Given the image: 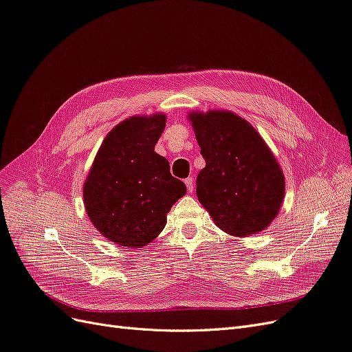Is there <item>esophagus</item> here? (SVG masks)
<instances>
[{"mask_svg":"<svg viewBox=\"0 0 352 352\" xmlns=\"http://www.w3.org/2000/svg\"><path fill=\"white\" fill-rule=\"evenodd\" d=\"M185 185L188 188V192L192 194V190H194V177H186L185 179Z\"/></svg>","mask_w":352,"mask_h":352,"instance_id":"1","label":"esophagus"}]
</instances>
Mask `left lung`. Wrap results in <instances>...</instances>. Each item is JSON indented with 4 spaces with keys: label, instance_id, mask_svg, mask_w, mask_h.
Wrapping results in <instances>:
<instances>
[{
    "label": "left lung",
    "instance_id": "1",
    "mask_svg": "<svg viewBox=\"0 0 352 352\" xmlns=\"http://www.w3.org/2000/svg\"><path fill=\"white\" fill-rule=\"evenodd\" d=\"M206 167L197 197L216 225L232 236L267 228L285 195V176L260 133L232 111L189 114Z\"/></svg>",
    "mask_w": 352,
    "mask_h": 352
}]
</instances>
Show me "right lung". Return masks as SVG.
I'll return each mask as SVG.
<instances>
[{
  "label": "right lung",
  "mask_w": 352,
  "mask_h": 352,
  "mask_svg": "<svg viewBox=\"0 0 352 352\" xmlns=\"http://www.w3.org/2000/svg\"><path fill=\"white\" fill-rule=\"evenodd\" d=\"M166 116H133L105 136L83 184V202L92 225L122 247H145L166 226L167 212L186 194L154 151Z\"/></svg>",
  "instance_id": "1"
}]
</instances>
